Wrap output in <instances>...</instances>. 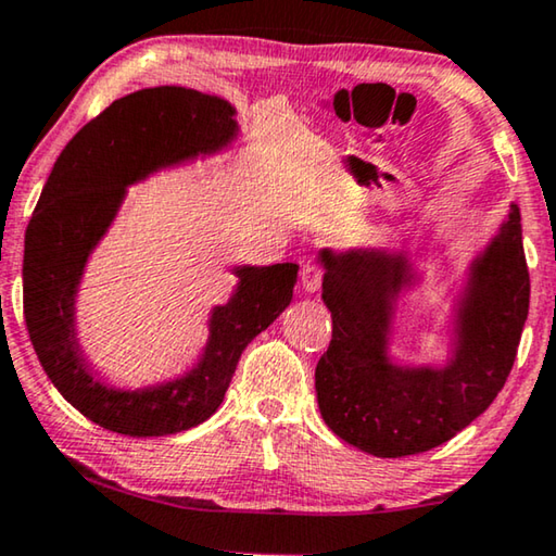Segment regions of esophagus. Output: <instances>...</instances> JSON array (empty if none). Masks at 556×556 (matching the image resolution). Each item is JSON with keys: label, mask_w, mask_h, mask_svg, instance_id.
I'll return each mask as SVG.
<instances>
[{"label": "esophagus", "mask_w": 556, "mask_h": 556, "mask_svg": "<svg viewBox=\"0 0 556 556\" xmlns=\"http://www.w3.org/2000/svg\"><path fill=\"white\" fill-rule=\"evenodd\" d=\"M321 281H324V269L321 267L312 265V262L301 267V287H304L306 291H318Z\"/></svg>", "instance_id": "34e87169"}]
</instances>
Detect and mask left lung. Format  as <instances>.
Returning a JSON list of instances; mask_svg holds the SVG:
<instances>
[{
	"label": "left lung",
	"instance_id": "8db88e82",
	"mask_svg": "<svg viewBox=\"0 0 556 556\" xmlns=\"http://www.w3.org/2000/svg\"><path fill=\"white\" fill-rule=\"evenodd\" d=\"M321 262L333 338L316 365V397L336 437L380 458L412 456L454 439L491 407L513 370L530 308L517 205L470 262L444 368H407L388 355L394 304L414 281L407 255L321 250Z\"/></svg>",
	"mask_w": 556,
	"mask_h": 556
}]
</instances>
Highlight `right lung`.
Wrapping results in <instances>:
<instances>
[{"label": "right lung", "mask_w": 556, "mask_h": 556, "mask_svg": "<svg viewBox=\"0 0 556 556\" xmlns=\"http://www.w3.org/2000/svg\"><path fill=\"white\" fill-rule=\"evenodd\" d=\"M238 137L228 100L176 86L131 92L90 119L55 159L26 228L24 318L41 368L65 400L102 429L166 437L215 414L248 343L291 301L299 265L235 267L238 289L211 314L193 370L144 390L92 378L75 333V294L90 252L115 220L127 186L159 168L208 156Z\"/></svg>", "instance_id": "1"}]
</instances>
